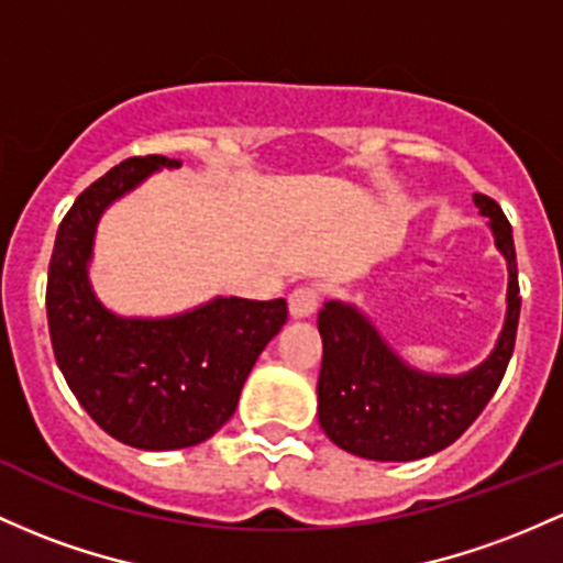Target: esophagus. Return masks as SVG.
<instances>
[{
	"label": "esophagus",
	"instance_id": "1",
	"mask_svg": "<svg viewBox=\"0 0 563 563\" xmlns=\"http://www.w3.org/2000/svg\"><path fill=\"white\" fill-rule=\"evenodd\" d=\"M320 305V291L314 286H299L288 296V312L291 318H310Z\"/></svg>",
	"mask_w": 563,
	"mask_h": 563
}]
</instances>
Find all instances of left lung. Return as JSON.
Wrapping results in <instances>:
<instances>
[{
    "label": "left lung",
    "mask_w": 563,
    "mask_h": 563,
    "mask_svg": "<svg viewBox=\"0 0 563 563\" xmlns=\"http://www.w3.org/2000/svg\"><path fill=\"white\" fill-rule=\"evenodd\" d=\"M489 219L494 245L508 262V310L497 344L465 374H428L409 366L376 325L350 301L331 299L318 312L323 366L318 419L344 452L376 462H411L454 443L497 393L516 344L518 267L510 221L486 195H473Z\"/></svg>",
    "instance_id": "obj_1"
}]
</instances>
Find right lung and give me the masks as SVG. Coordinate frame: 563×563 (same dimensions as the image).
I'll use <instances>...</instances> for the list:
<instances>
[{
  "instance_id": "1",
  "label": "right lung",
  "mask_w": 563,
  "mask_h": 563,
  "mask_svg": "<svg viewBox=\"0 0 563 563\" xmlns=\"http://www.w3.org/2000/svg\"><path fill=\"white\" fill-rule=\"evenodd\" d=\"M163 168L181 163L131 157L92 181L60 221L47 272V325L66 385L98 428L144 452L208 441L288 318L286 299L216 296L168 318H122L101 305L90 286L98 221Z\"/></svg>"
}]
</instances>
